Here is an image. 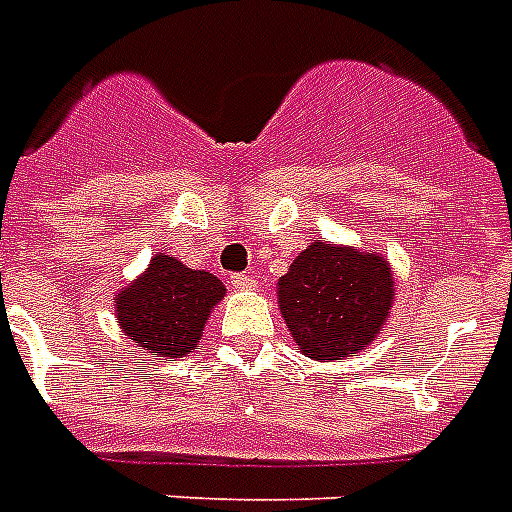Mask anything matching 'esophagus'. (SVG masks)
<instances>
[{
  "label": "esophagus",
  "mask_w": 512,
  "mask_h": 512,
  "mask_svg": "<svg viewBox=\"0 0 512 512\" xmlns=\"http://www.w3.org/2000/svg\"><path fill=\"white\" fill-rule=\"evenodd\" d=\"M231 284H234L239 292H252V289H257V281L252 276H231Z\"/></svg>",
  "instance_id": "esophagus-1"
}]
</instances>
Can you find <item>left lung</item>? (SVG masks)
Segmentation results:
<instances>
[{
  "label": "left lung",
  "mask_w": 512,
  "mask_h": 512,
  "mask_svg": "<svg viewBox=\"0 0 512 512\" xmlns=\"http://www.w3.org/2000/svg\"><path fill=\"white\" fill-rule=\"evenodd\" d=\"M278 307L299 352L342 363L376 342L394 302L389 260L315 239L278 278Z\"/></svg>",
  "instance_id": "left-lung-1"
}]
</instances>
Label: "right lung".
Wrapping results in <instances>:
<instances>
[{
  "mask_svg": "<svg viewBox=\"0 0 512 512\" xmlns=\"http://www.w3.org/2000/svg\"><path fill=\"white\" fill-rule=\"evenodd\" d=\"M223 297L226 286L218 276L157 252L134 284L115 294V315L134 347L168 360L197 350L207 318Z\"/></svg>",
  "mask_w": 512,
  "mask_h": 512,
  "instance_id": "1",
  "label": "right lung"
}]
</instances>
